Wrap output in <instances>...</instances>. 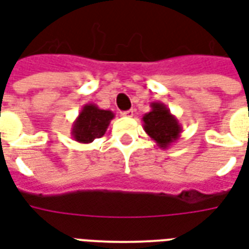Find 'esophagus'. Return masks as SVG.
Listing matches in <instances>:
<instances>
[{"label":"esophagus","mask_w":249,"mask_h":249,"mask_svg":"<svg viewBox=\"0 0 249 249\" xmlns=\"http://www.w3.org/2000/svg\"><path fill=\"white\" fill-rule=\"evenodd\" d=\"M123 116H125V117H133V114H135V110L133 109H129V110H125V112H123Z\"/></svg>","instance_id":"1"}]
</instances>
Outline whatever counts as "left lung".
Instances as JSON below:
<instances>
[{
  "instance_id": "1",
  "label": "left lung",
  "mask_w": 249,
  "mask_h": 249,
  "mask_svg": "<svg viewBox=\"0 0 249 249\" xmlns=\"http://www.w3.org/2000/svg\"><path fill=\"white\" fill-rule=\"evenodd\" d=\"M151 112L142 116L144 130L156 145L161 149H167L181 135V125L178 120L171 113L165 104L155 101L151 104Z\"/></svg>"
}]
</instances>
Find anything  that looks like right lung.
I'll return each instance as SVG.
<instances>
[{
    "mask_svg": "<svg viewBox=\"0 0 249 249\" xmlns=\"http://www.w3.org/2000/svg\"><path fill=\"white\" fill-rule=\"evenodd\" d=\"M113 117L112 110L100 109L96 104H87L71 125V137L81 144H89L105 135Z\"/></svg>",
    "mask_w": 249,
    "mask_h": 249,
    "instance_id": "1",
    "label": "right lung"
}]
</instances>
